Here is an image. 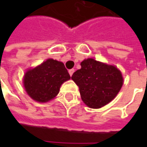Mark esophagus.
I'll return each instance as SVG.
<instances>
[{
	"label": "esophagus",
	"mask_w": 147,
	"mask_h": 147,
	"mask_svg": "<svg viewBox=\"0 0 147 147\" xmlns=\"http://www.w3.org/2000/svg\"><path fill=\"white\" fill-rule=\"evenodd\" d=\"M74 71H75V70H74V69H71V70H69V74H70V76H71L73 75Z\"/></svg>",
	"instance_id": "obj_1"
}]
</instances>
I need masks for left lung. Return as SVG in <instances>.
Returning <instances> with one entry per match:
<instances>
[{
    "instance_id": "8db88e82",
    "label": "left lung",
    "mask_w": 147,
    "mask_h": 147,
    "mask_svg": "<svg viewBox=\"0 0 147 147\" xmlns=\"http://www.w3.org/2000/svg\"><path fill=\"white\" fill-rule=\"evenodd\" d=\"M71 79L79 87L82 101L95 109L111 102L123 83L121 71L117 67L94 59H84L81 69L74 72Z\"/></svg>"
}]
</instances>
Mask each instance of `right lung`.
<instances>
[{
  "label": "right lung",
  "mask_w": 147,
  "mask_h": 147,
  "mask_svg": "<svg viewBox=\"0 0 147 147\" xmlns=\"http://www.w3.org/2000/svg\"><path fill=\"white\" fill-rule=\"evenodd\" d=\"M70 78V74L62 62L48 59L25 73L24 86L33 100L47 102L59 94L60 86Z\"/></svg>",
  "instance_id": "right-lung-1"
}]
</instances>
